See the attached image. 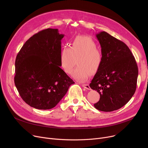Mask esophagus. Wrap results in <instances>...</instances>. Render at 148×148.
Segmentation results:
<instances>
[{"label":"esophagus","mask_w":148,"mask_h":148,"mask_svg":"<svg viewBox=\"0 0 148 148\" xmlns=\"http://www.w3.org/2000/svg\"><path fill=\"white\" fill-rule=\"evenodd\" d=\"M82 86L83 88H84L85 89H88V90H90V86H89V85L88 84H82Z\"/></svg>","instance_id":"34e87169"}]
</instances>
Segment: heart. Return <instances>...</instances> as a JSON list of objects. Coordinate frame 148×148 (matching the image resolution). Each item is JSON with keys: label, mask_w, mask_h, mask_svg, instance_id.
I'll return each instance as SVG.
<instances>
[{"label": "heart", "mask_w": 148, "mask_h": 148, "mask_svg": "<svg viewBox=\"0 0 148 148\" xmlns=\"http://www.w3.org/2000/svg\"><path fill=\"white\" fill-rule=\"evenodd\" d=\"M77 66L73 77L79 82H85L89 78L90 73L95 74L103 63V56L97 49L95 42L89 36H77L71 44L65 46L60 54V65L67 74H71L77 64Z\"/></svg>", "instance_id": "b5f03b06"}]
</instances>
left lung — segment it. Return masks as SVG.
<instances>
[{"label": "left lung", "mask_w": 148, "mask_h": 148, "mask_svg": "<svg viewBox=\"0 0 148 148\" xmlns=\"http://www.w3.org/2000/svg\"><path fill=\"white\" fill-rule=\"evenodd\" d=\"M101 47L103 63L89 86L100 95L97 109L112 112L125 106L134 94L138 67L128 47L106 32L96 35Z\"/></svg>", "instance_id": "obj_1"}]
</instances>
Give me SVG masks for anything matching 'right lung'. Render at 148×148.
I'll use <instances>...</instances> for the list:
<instances>
[{
    "label": "right lung",
    "instance_id": "1",
    "mask_svg": "<svg viewBox=\"0 0 148 148\" xmlns=\"http://www.w3.org/2000/svg\"><path fill=\"white\" fill-rule=\"evenodd\" d=\"M58 29H47L31 36L15 62L14 83L23 100L34 108L55 107L74 82L60 66L61 40Z\"/></svg>",
    "mask_w": 148,
    "mask_h": 148
}]
</instances>
